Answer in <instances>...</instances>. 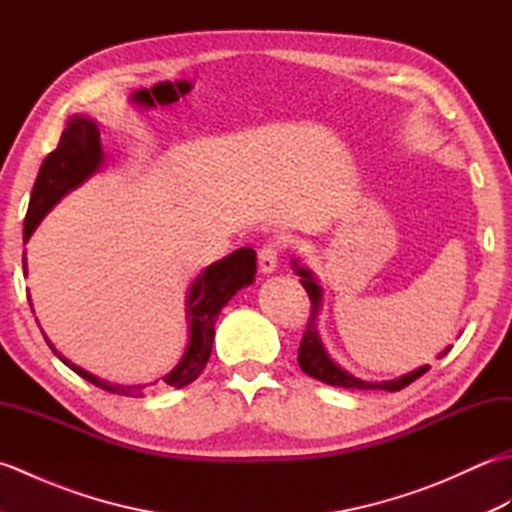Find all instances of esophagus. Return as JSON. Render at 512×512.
Instances as JSON below:
<instances>
[{
  "label": "esophagus",
  "mask_w": 512,
  "mask_h": 512,
  "mask_svg": "<svg viewBox=\"0 0 512 512\" xmlns=\"http://www.w3.org/2000/svg\"><path fill=\"white\" fill-rule=\"evenodd\" d=\"M277 266H279V246L275 242H270L259 250V270H262L264 275H270L275 273Z\"/></svg>",
  "instance_id": "34e87169"
}]
</instances>
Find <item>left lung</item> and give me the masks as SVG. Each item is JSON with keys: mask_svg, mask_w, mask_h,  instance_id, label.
<instances>
[{"mask_svg": "<svg viewBox=\"0 0 512 512\" xmlns=\"http://www.w3.org/2000/svg\"><path fill=\"white\" fill-rule=\"evenodd\" d=\"M292 270L301 277V286L306 288L308 297L312 301V314L308 319V328L303 332L301 347H299V367L306 372L308 376L321 380V383H328L332 387H343V389H385V391H400L402 387H407L413 380L420 378L424 372H427L429 365H422L418 369H413L409 374H402L394 380H380V383H369V380L356 378L354 374L345 372V369L332 361V356L325 350V345L319 336V314L323 308V288L319 284V279L314 277L310 268L301 266L299 257L292 259ZM451 350V345L444 350L438 358H442Z\"/></svg>", "mask_w": 512, "mask_h": 512, "instance_id": "obj_1", "label": "left lung"}]
</instances>
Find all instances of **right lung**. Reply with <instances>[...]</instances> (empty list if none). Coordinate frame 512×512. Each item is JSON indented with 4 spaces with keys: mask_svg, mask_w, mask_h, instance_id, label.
Here are the masks:
<instances>
[{
    "mask_svg": "<svg viewBox=\"0 0 512 512\" xmlns=\"http://www.w3.org/2000/svg\"><path fill=\"white\" fill-rule=\"evenodd\" d=\"M103 165H105V151L101 145L99 125H96L92 116H85V114L70 116L57 149H54L52 154H48L46 160L41 162L39 176L35 180V187H32L28 213L24 220V242H28L30 235L35 233V228L41 224L43 217H46L54 206L65 198V195L74 189H79L81 184L88 178H92L96 171H101ZM255 273H257V253L253 248L244 246V248H237L235 253L226 255L224 259H220V262L206 266L202 273L191 281V286L187 290V301H184V306H187V332H189L187 347H184V354L178 361V365L173 367L169 374L154 380V383H145V385L110 383V380H103L99 376L90 374L88 369L74 365L70 358H65L57 347L52 345L46 332L41 330L43 339H46V343L50 345L54 356L68 365L72 372H76L96 387L112 391V394L143 398L145 391L156 394V391H162L167 387L180 389L184 385L193 383V380L202 374V369L206 367V361H209L211 350H213L215 321L220 317V310L233 299V295H237L239 290L253 284ZM24 275H28L26 253H24ZM30 308H32V301H30Z\"/></svg>",
    "mask_w": 512,
    "mask_h": 512,
    "instance_id": "obj_1",
    "label": "right lung"
}]
</instances>
